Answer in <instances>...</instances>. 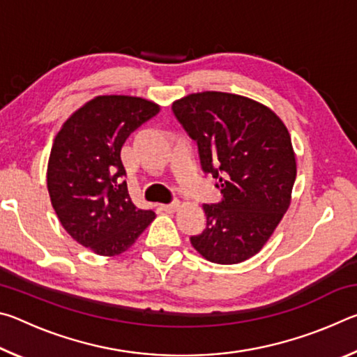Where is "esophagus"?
Segmentation results:
<instances>
[{
	"label": "esophagus",
	"instance_id": "obj_1",
	"mask_svg": "<svg viewBox=\"0 0 357 357\" xmlns=\"http://www.w3.org/2000/svg\"><path fill=\"white\" fill-rule=\"evenodd\" d=\"M179 202H173V203H168V204H162V209L167 211V213H176L179 209Z\"/></svg>",
	"mask_w": 357,
	"mask_h": 357
}]
</instances>
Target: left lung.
Instances as JSON below:
<instances>
[{
	"label": "left lung",
	"mask_w": 357,
	"mask_h": 357,
	"mask_svg": "<svg viewBox=\"0 0 357 357\" xmlns=\"http://www.w3.org/2000/svg\"><path fill=\"white\" fill-rule=\"evenodd\" d=\"M173 113L223 198L203 204L206 229L190 238L203 258L236 264L263 249L291 203L296 154L287 126L259 102L203 91L173 102Z\"/></svg>",
	"instance_id": "obj_1"
}]
</instances>
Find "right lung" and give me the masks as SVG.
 <instances>
[{"instance_id": "1", "label": "right lung", "mask_w": 357, "mask_h": 357, "mask_svg": "<svg viewBox=\"0 0 357 357\" xmlns=\"http://www.w3.org/2000/svg\"><path fill=\"white\" fill-rule=\"evenodd\" d=\"M160 105L135 96H98L68 118L48 157L47 189L63 228L102 257L129 249L155 219L130 200L121 148Z\"/></svg>"}]
</instances>
